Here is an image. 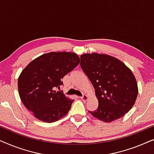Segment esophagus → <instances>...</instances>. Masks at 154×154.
<instances>
[{
  "mask_svg": "<svg viewBox=\"0 0 154 154\" xmlns=\"http://www.w3.org/2000/svg\"><path fill=\"white\" fill-rule=\"evenodd\" d=\"M80 98H81L83 101H85V102H86V101L88 100V97L86 95V94H84V95L81 97H80Z\"/></svg>",
  "mask_w": 154,
  "mask_h": 154,
  "instance_id": "obj_1",
  "label": "esophagus"
}]
</instances>
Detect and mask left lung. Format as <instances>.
<instances>
[{
  "label": "left lung",
  "mask_w": 154,
  "mask_h": 154,
  "mask_svg": "<svg viewBox=\"0 0 154 154\" xmlns=\"http://www.w3.org/2000/svg\"><path fill=\"white\" fill-rule=\"evenodd\" d=\"M81 66L94 88L98 100L92 116L105 123L123 117L134 106L138 87L132 71L119 59L105 54L81 55Z\"/></svg>",
  "instance_id": "obj_1"
}]
</instances>
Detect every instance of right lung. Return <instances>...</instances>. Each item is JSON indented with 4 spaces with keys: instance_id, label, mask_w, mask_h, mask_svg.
I'll return each mask as SVG.
<instances>
[{
    "instance_id": "obj_1",
    "label": "right lung",
    "mask_w": 154,
    "mask_h": 154,
    "mask_svg": "<svg viewBox=\"0 0 154 154\" xmlns=\"http://www.w3.org/2000/svg\"><path fill=\"white\" fill-rule=\"evenodd\" d=\"M79 63L74 52H51L35 58L23 69L18 78L19 94L36 119L52 123L68 113L73 100L55 90Z\"/></svg>"
}]
</instances>
